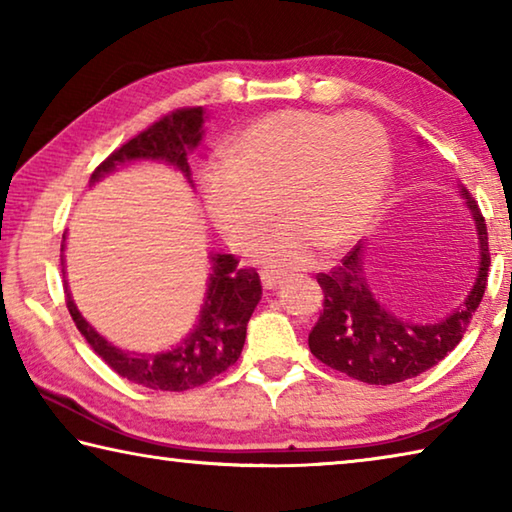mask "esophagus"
Segmentation results:
<instances>
[{
	"label": "esophagus",
	"mask_w": 512,
	"mask_h": 512,
	"mask_svg": "<svg viewBox=\"0 0 512 512\" xmlns=\"http://www.w3.org/2000/svg\"><path fill=\"white\" fill-rule=\"evenodd\" d=\"M284 271H262V284H264V289L266 291H273V289H277L280 287V284L284 282Z\"/></svg>",
	"instance_id": "obj_1"
}]
</instances>
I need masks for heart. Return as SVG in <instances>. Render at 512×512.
Returning <instances> with one entry per match:
<instances>
[{"label": "heart", "mask_w": 512, "mask_h": 512, "mask_svg": "<svg viewBox=\"0 0 512 512\" xmlns=\"http://www.w3.org/2000/svg\"><path fill=\"white\" fill-rule=\"evenodd\" d=\"M391 142L363 112L280 110L237 137L235 162H210L201 187L207 214L232 248L259 246L268 266H309L320 250H341L377 219L391 180Z\"/></svg>", "instance_id": "heart-1"}]
</instances>
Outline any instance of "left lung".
<instances>
[{
	"instance_id": "left-lung-1",
	"label": "left lung",
	"mask_w": 512,
	"mask_h": 512,
	"mask_svg": "<svg viewBox=\"0 0 512 512\" xmlns=\"http://www.w3.org/2000/svg\"><path fill=\"white\" fill-rule=\"evenodd\" d=\"M458 194L472 214L479 239V264L461 305L427 323L395 316L372 293L363 253L366 246L359 244L339 266L318 275L325 302L323 314L309 334V350L316 359L352 379L388 386L418 377L461 343L485 293L490 253L479 207L463 185H458Z\"/></svg>"
}]
</instances>
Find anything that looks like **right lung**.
<instances>
[{"label":"right lung","mask_w":512,"mask_h":512,"mask_svg":"<svg viewBox=\"0 0 512 512\" xmlns=\"http://www.w3.org/2000/svg\"><path fill=\"white\" fill-rule=\"evenodd\" d=\"M207 112L203 108H183L155 121L121 149L108 155L94 169L90 185L99 183L121 167L135 162H162L180 171L194 187L189 153L198 149L203 140ZM63 235V250H65ZM65 264V259H63ZM65 277V268H63ZM67 309L79 332L90 343V348L108 363V366L133 384L153 391H189L203 386L205 381L221 375L239 359L246 341V327L253 316L257 302L262 300V282L255 268H237V259L228 253H210V277H207L205 300L198 318L183 341L162 352H131L121 350L101 336L76 307L72 293L67 289Z\"/></svg>","instance_id":"right-lung-1"}]
</instances>
